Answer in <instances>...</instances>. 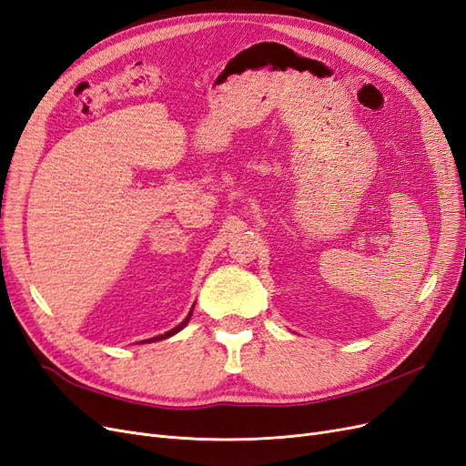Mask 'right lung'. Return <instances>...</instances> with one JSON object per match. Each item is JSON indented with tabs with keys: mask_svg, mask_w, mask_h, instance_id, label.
<instances>
[{
	"mask_svg": "<svg viewBox=\"0 0 466 466\" xmlns=\"http://www.w3.org/2000/svg\"><path fill=\"white\" fill-rule=\"evenodd\" d=\"M195 309V307H192ZM192 309H190V312H188V316L183 319V322L177 326V328H173V329H169L167 333H164V335H157V337H152V339H148V341H144V343H152V341H159V339H167V337H171V335H175L177 331H181L187 324H188V319H190V316H192Z\"/></svg>",
	"mask_w": 466,
	"mask_h": 466,
	"instance_id": "1",
	"label": "right lung"
}]
</instances>
